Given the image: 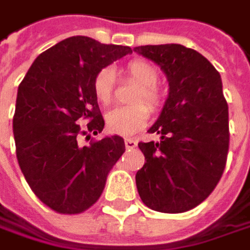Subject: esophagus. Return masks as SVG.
Here are the masks:
<instances>
[{
    "label": "esophagus",
    "instance_id": "esophagus-1",
    "mask_svg": "<svg viewBox=\"0 0 250 250\" xmlns=\"http://www.w3.org/2000/svg\"><path fill=\"white\" fill-rule=\"evenodd\" d=\"M125 148H134V147L137 146V143H136L133 139H125Z\"/></svg>",
    "mask_w": 250,
    "mask_h": 250
}]
</instances>
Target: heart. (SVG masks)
<instances>
[{
    "instance_id": "b5f03b06",
    "label": "heart",
    "mask_w": 250,
    "mask_h": 250,
    "mask_svg": "<svg viewBox=\"0 0 250 250\" xmlns=\"http://www.w3.org/2000/svg\"><path fill=\"white\" fill-rule=\"evenodd\" d=\"M125 76L131 78L140 84V89L134 96L133 102L140 103L134 106L116 107L106 114V127L113 134L131 136L147 125L150 119V107H158L161 104V92L157 87L158 70L154 65L147 61L134 59L125 65L123 70ZM114 70L111 67H103L96 73L93 79V93L97 102L103 106H109L113 100V86H114ZM147 103L143 105L142 102Z\"/></svg>"
}]
</instances>
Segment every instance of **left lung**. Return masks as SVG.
<instances>
[{"label": "left lung", "instance_id": "8db88e82", "mask_svg": "<svg viewBox=\"0 0 250 250\" xmlns=\"http://www.w3.org/2000/svg\"><path fill=\"white\" fill-rule=\"evenodd\" d=\"M166 73L168 97L139 143L146 157L136 174L141 201L158 212L180 213L199 205L219 183L229 148L228 104L219 72L199 52L178 43L136 46Z\"/></svg>", "mask_w": 250, "mask_h": 250}]
</instances>
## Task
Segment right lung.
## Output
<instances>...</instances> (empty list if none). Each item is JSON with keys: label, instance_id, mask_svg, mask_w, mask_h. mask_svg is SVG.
<instances>
[{"label": "right lung", "instance_id": "add662e5", "mask_svg": "<svg viewBox=\"0 0 250 250\" xmlns=\"http://www.w3.org/2000/svg\"><path fill=\"white\" fill-rule=\"evenodd\" d=\"M131 52L70 37L42 52L18 87L12 120L18 164L34 194L56 212L90 208L125 153L120 136L89 144H81V137L104 127L92 87L96 73Z\"/></svg>", "mask_w": 250, "mask_h": 250}]
</instances>
